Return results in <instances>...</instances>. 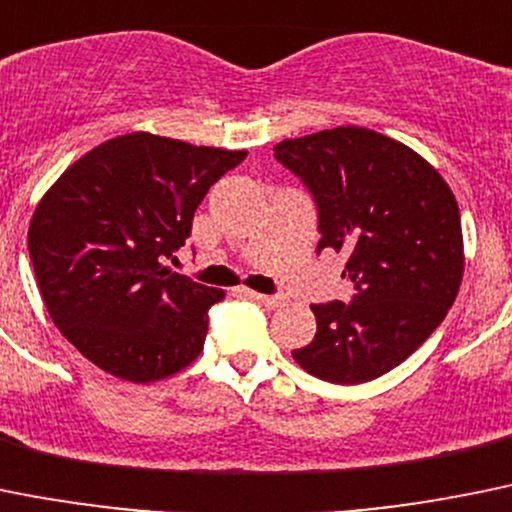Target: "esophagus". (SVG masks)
Masks as SVG:
<instances>
[{
  "label": "esophagus",
  "instance_id": "1",
  "mask_svg": "<svg viewBox=\"0 0 512 512\" xmlns=\"http://www.w3.org/2000/svg\"><path fill=\"white\" fill-rule=\"evenodd\" d=\"M250 298L252 300H257V303H262V305H267V308H278V305H283L285 300V295L283 293H272V295H265V293H250Z\"/></svg>",
  "mask_w": 512,
  "mask_h": 512
}]
</instances>
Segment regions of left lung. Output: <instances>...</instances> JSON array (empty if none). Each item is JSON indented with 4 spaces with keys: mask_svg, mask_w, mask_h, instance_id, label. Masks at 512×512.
Returning <instances> with one entry per match:
<instances>
[{
    "mask_svg": "<svg viewBox=\"0 0 512 512\" xmlns=\"http://www.w3.org/2000/svg\"><path fill=\"white\" fill-rule=\"evenodd\" d=\"M275 159L313 194L318 255L346 252L348 303L310 305L318 331L293 358L331 384H364L412 356L452 308L462 280L455 194L404 143L369 128L290 138Z\"/></svg>",
    "mask_w": 512,
    "mask_h": 512,
    "instance_id": "obj_1",
    "label": "left lung"
}]
</instances>
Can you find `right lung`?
<instances>
[{"label": "right lung", "instance_id": "right-lung-1", "mask_svg": "<svg viewBox=\"0 0 512 512\" xmlns=\"http://www.w3.org/2000/svg\"><path fill=\"white\" fill-rule=\"evenodd\" d=\"M247 151L151 133L100 143L35 209L27 247L47 313L98 369L148 384L202 353L222 290L171 272L214 181Z\"/></svg>", "mask_w": 512, "mask_h": 512}]
</instances>
